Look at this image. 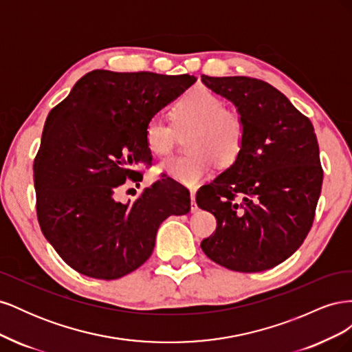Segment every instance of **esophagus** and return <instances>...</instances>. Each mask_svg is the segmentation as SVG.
Listing matches in <instances>:
<instances>
[{
  "instance_id": "1",
  "label": "esophagus",
  "mask_w": 352,
  "mask_h": 352,
  "mask_svg": "<svg viewBox=\"0 0 352 352\" xmlns=\"http://www.w3.org/2000/svg\"><path fill=\"white\" fill-rule=\"evenodd\" d=\"M198 210V206L195 202V189H190V211L195 212Z\"/></svg>"
}]
</instances>
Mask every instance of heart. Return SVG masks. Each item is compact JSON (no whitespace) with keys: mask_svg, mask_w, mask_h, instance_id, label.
<instances>
[{"mask_svg":"<svg viewBox=\"0 0 352 352\" xmlns=\"http://www.w3.org/2000/svg\"><path fill=\"white\" fill-rule=\"evenodd\" d=\"M172 124L160 117L148 119L144 127V141L155 155H166L176 145V132L186 133V155L170 157L160 163L158 170L179 184L195 186L207 177L219 162L232 166L239 158L247 142V123L243 116L225 107L217 94L195 87L180 97L172 111Z\"/></svg>","mask_w":352,"mask_h":352,"instance_id":"b5f03b06","label":"heart"}]
</instances>
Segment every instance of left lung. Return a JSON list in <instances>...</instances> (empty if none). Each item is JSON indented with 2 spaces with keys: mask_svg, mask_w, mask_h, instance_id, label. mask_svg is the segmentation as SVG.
Listing matches in <instances>:
<instances>
[{
  "mask_svg": "<svg viewBox=\"0 0 352 352\" xmlns=\"http://www.w3.org/2000/svg\"><path fill=\"white\" fill-rule=\"evenodd\" d=\"M201 82L235 104L248 129L236 162L197 192L198 207L217 220L201 248L229 270L272 269L313 226L323 182L313 123L264 80L202 74Z\"/></svg>",
  "mask_w": 352,
  "mask_h": 352,
  "instance_id": "left-lung-1",
  "label": "left lung"
}]
</instances>
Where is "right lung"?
Segmentation results:
<instances>
[{"instance_id": "obj_1", "label": "right lung", "mask_w": 352, "mask_h": 352, "mask_svg": "<svg viewBox=\"0 0 352 352\" xmlns=\"http://www.w3.org/2000/svg\"><path fill=\"white\" fill-rule=\"evenodd\" d=\"M197 79L153 72L92 70L47 117L34 163L42 233L72 269L113 280L153 254L168 216L190 210L189 190L170 177L133 202L116 199L127 179L140 185L151 164L144 127Z\"/></svg>"}]
</instances>
